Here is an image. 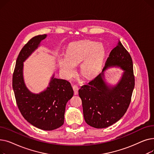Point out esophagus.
Here are the masks:
<instances>
[{"label":"esophagus","mask_w":154,"mask_h":154,"mask_svg":"<svg viewBox=\"0 0 154 154\" xmlns=\"http://www.w3.org/2000/svg\"><path fill=\"white\" fill-rule=\"evenodd\" d=\"M73 90L74 91V95H77L78 94V91H79V87L76 85L73 86Z\"/></svg>","instance_id":"esophagus-1"}]
</instances>
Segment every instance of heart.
<instances>
[{
  "mask_svg": "<svg viewBox=\"0 0 154 154\" xmlns=\"http://www.w3.org/2000/svg\"><path fill=\"white\" fill-rule=\"evenodd\" d=\"M106 56V49L100 43L85 40L70 44L66 54L58 56L61 74L70 79L75 73V65L80 63L79 70L85 78L92 79L100 72Z\"/></svg>",
  "mask_w": 154,
  "mask_h": 154,
  "instance_id": "obj_1",
  "label": "heart"
}]
</instances>
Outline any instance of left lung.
Here are the masks:
<instances>
[{"label":"left lung","mask_w":154,"mask_h":154,"mask_svg":"<svg viewBox=\"0 0 154 154\" xmlns=\"http://www.w3.org/2000/svg\"><path fill=\"white\" fill-rule=\"evenodd\" d=\"M113 66H120L125 72L119 82L110 87L103 80V72ZM134 86L132 57L119 41L111 51L101 74L79 91L86 123L94 128H103L117 122L130 105Z\"/></svg>","instance_id":"1"}]
</instances>
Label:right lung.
<instances>
[{
	"mask_svg": "<svg viewBox=\"0 0 154 154\" xmlns=\"http://www.w3.org/2000/svg\"><path fill=\"white\" fill-rule=\"evenodd\" d=\"M46 37L45 34L35 36L23 47L16 60L12 87L16 103L24 119L41 130L52 131L63 124L67 102L74 95L70 82L53 75L47 89L35 94L27 89L23 78V62Z\"/></svg>",
	"mask_w": 154,
	"mask_h": 154,
	"instance_id": "add662e5",
	"label": "right lung"
}]
</instances>
